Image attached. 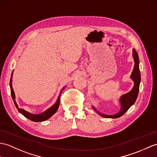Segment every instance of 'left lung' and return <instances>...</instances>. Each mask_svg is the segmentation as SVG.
<instances>
[{"mask_svg": "<svg viewBox=\"0 0 157 157\" xmlns=\"http://www.w3.org/2000/svg\"><path fill=\"white\" fill-rule=\"evenodd\" d=\"M133 57L134 59V68L132 71V74H131V78H132L134 82V86L132 90L130 92L127 93L124 95L120 98V103H121V110L120 112L115 115H105L101 114L100 112H98L96 108L93 107V109L96 112H97L100 116L104 118H117L122 116L126 113V112L132 106V105L135 102L136 98L138 97V92H139V86L140 82V72L139 70V59H138V53L136 50L133 49Z\"/></svg>", "mask_w": 157, "mask_h": 157, "instance_id": "8db88e82", "label": "left lung"}]
</instances>
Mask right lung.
<instances>
[{"label": "right lung", "mask_w": 157, "mask_h": 157, "mask_svg": "<svg viewBox=\"0 0 157 157\" xmlns=\"http://www.w3.org/2000/svg\"><path fill=\"white\" fill-rule=\"evenodd\" d=\"M12 75H13V73H12L11 78H10V93H11V96H12V98H13V100H14V104H15V106L18 109V110H19V112L20 113H21V114H23L24 116H25V117L27 118L29 120H32V121H33V122H42V121H45V120L49 118L50 117H52V116L55 114V113L57 112L58 108H59V104H60L61 94L62 92H63V90L65 89V87H63V88H62V90H61L60 94H59V97H58V98H57V100L56 101V103L55 104L53 105V106L49 108L48 110H47L44 112L41 113V114L34 115V114H31V113H29L28 112L23 110V109L18 108L17 104H16L15 101H14V91H13V87H12V83H11L12 82Z\"/></svg>", "instance_id": "1"}]
</instances>
